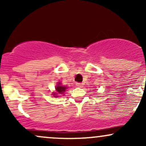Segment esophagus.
Returning a JSON list of instances; mask_svg holds the SVG:
<instances>
[{
    "instance_id": "34e87169",
    "label": "esophagus",
    "mask_w": 146,
    "mask_h": 146,
    "mask_svg": "<svg viewBox=\"0 0 146 146\" xmlns=\"http://www.w3.org/2000/svg\"><path fill=\"white\" fill-rule=\"evenodd\" d=\"M76 86H78V87H79V88H81V87L82 86V84L80 83V82H78V83H76Z\"/></svg>"
}]
</instances>
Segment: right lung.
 <instances>
[{
  "instance_id": "obj_1",
  "label": "right lung",
  "mask_w": 146,
  "mask_h": 146,
  "mask_svg": "<svg viewBox=\"0 0 146 146\" xmlns=\"http://www.w3.org/2000/svg\"><path fill=\"white\" fill-rule=\"evenodd\" d=\"M67 89V87L64 86H62L61 83L59 82L58 84V85L56 86V92H54L53 93V97L55 98H57L58 96V94H63L64 93V91Z\"/></svg>"
}]
</instances>
